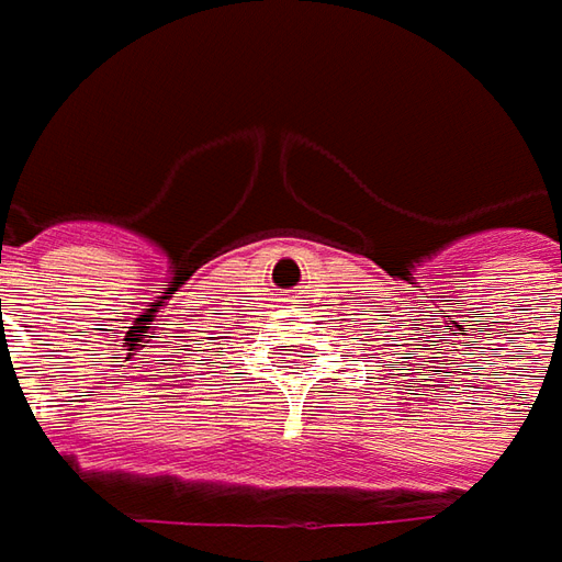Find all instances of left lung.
Masks as SVG:
<instances>
[{"label":"left lung","instance_id":"8db88e82","mask_svg":"<svg viewBox=\"0 0 562 562\" xmlns=\"http://www.w3.org/2000/svg\"><path fill=\"white\" fill-rule=\"evenodd\" d=\"M389 367H392V363H389ZM392 376H395V373H392Z\"/></svg>","mask_w":562,"mask_h":562}]
</instances>
